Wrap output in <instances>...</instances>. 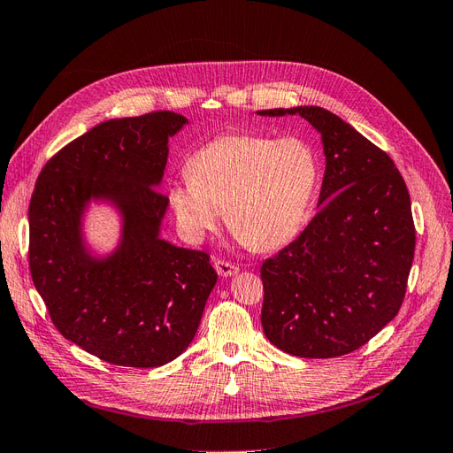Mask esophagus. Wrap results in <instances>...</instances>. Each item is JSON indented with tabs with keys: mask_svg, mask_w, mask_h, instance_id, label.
<instances>
[{
	"mask_svg": "<svg viewBox=\"0 0 453 453\" xmlns=\"http://www.w3.org/2000/svg\"><path fill=\"white\" fill-rule=\"evenodd\" d=\"M214 269H216L218 274L224 276V278L235 276L241 271L235 263H229V261H224V259H216L214 261Z\"/></svg>",
	"mask_w": 453,
	"mask_h": 453,
	"instance_id": "esophagus-1",
	"label": "esophagus"
}]
</instances>
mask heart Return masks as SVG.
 Returning <instances> with one entry per match:
<instances>
[{
    "label": "heart",
    "mask_w": 453,
    "mask_h": 453,
    "mask_svg": "<svg viewBox=\"0 0 453 453\" xmlns=\"http://www.w3.org/2000/svg\"><path fill=\"white\" fill-rule=\"evenodd\" d=\"M187 180L167 188L180 229L203 239L222 218L242 244L259 252L291 241L303 227L319 177L308 142L224 134L187 162Z\"/></svg>",
    "instance_id": "b5f03b06"
}]
</instances>
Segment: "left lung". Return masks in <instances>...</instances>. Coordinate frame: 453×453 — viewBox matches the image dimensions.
Instances as JSON below:
<instances>
[{
  "mask_svg": "<svg viewBox=\"0 0 453 453\" xmlns=\"http://www.w3.org/2000/svg\"><path fill=\"white\" fill-rule=\"evenodd\" d=\"M257 113L304 117L326 158L319 211L261 266L265 336L293 357L349 355L403 304L416 244L407 184L392 158L336 113L319 106Z\"/></svg>",
  "mask_w": 453,
  "mask_h": 453,
  "instance_id": "left-lung-1",
  "label": "left lung"
}]
</instances>
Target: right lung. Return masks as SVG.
<instances>
[{"label":"right lung","instance_id":"right-lung-1","mask_svg":"<svg viewBox=\"0 0 453 453\" xmlns=\"http://www.w3.org/2000/svg\"><path fill=\"white\" fill-rule=\"evenodd\" d=\"M187 123L173 111L100 123L46 162L31 196L29 271L50 319L115 365L158 367L187 350L218 278L209 254L160 239L167 140ZM91 200L122 216L108 257H91L82 239Z\"/></svg>","mask_w":453,"mask_h":453}]
</instances>
